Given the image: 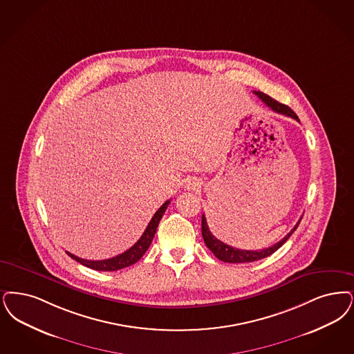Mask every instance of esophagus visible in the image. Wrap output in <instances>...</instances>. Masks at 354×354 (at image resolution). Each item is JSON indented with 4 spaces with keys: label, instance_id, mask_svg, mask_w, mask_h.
I'll return each mask as SVG.
<instances>
[{
    "label": "esophagus",
    "instance_id": "esophagus-1",
    "mask_svg": "<svg viewBox=\"0 0 354 354\" xmlns=\"http://www.w3.org/2000/svg\"><path fill=\"white\" fill-rule=\"evenodd\" d=\"M198 187V180H188V183H187V188L188 189H196Z\"/></svg>",
    "mask_w": 354,
    "mask_h": 354
}]
</instances>
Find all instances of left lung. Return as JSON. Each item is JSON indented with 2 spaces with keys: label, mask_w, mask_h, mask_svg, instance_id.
Masks as SVG:
<instances>
[{
  "label": "left lung",
  "mask_w": 354,
  "mask_h": 354,
  "mask_svg": "<svg viewBox=\"0 0 354 354\" xmlns=\"http://www.w3.org/2000/svg\"><path fill=\"white\" fill-rule=\"evenodd\" d=\"M254 93L269 106L270 109H272L274 112L284 114V115H288V117H292V118H295L297 121H299L297 114L294 113V112L291 111V108H288L287 105H284V104H281V102L271 99L270 96L265 95L263 92L254 91ZM299 223H300V220L297 221V225L294 227V229H292L284 239H282L279 242H277V243H274L272 246L266 248V249H261V250H241V249H236V248L229 246L227 243H224L223 241L217 240V239L213 236L212 233H211L209 227H208V224H207V218H205L204 214H203V217H201V234H203V239H204V242H205L207 248H208V249L212 252L213 254L216 255L220 261L227 262V263H248V262H254V261L263 259V258L269 257V255L272 254V253H275V252L282 246L283 243L290 239V236L294 233V230L297 229Z\"/></svg>",
  "instance_id": "8db88e82"
}]
</instances>
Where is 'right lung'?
Here are the masks:
<instances>
[{
  "mask_svg": "<svg viewBox=\"0 0 354 354\" xmlns=\"http://www.w3.org/2000/svg\"><path fill=\"white\" fill-rule=\"evenodd\" d=\"M169 204H170V200H167V201L156 211V214H154L153 218H151V221L149 223V225L145 229L141 239L137 241L130 249H127V252H124L122 254L115 255L113 258L102 259V261H89V259L79 258V257L71 254V253H68V252H66V253L70 255L72 259H75L76 262L82 263L83 266H86V268H89V269L99 270V271H117V270L127 268V266H130V265L138 262V261L141 259L142 255L145 254L146 250L149 249L151 241L154 239V234H156L158 224H159L162 216L166 212Z\"/></svg>",
  "mask_w": 354,
  "mask_h": 354,
  "instance_id": "right-lung-1",
  "label": "right lung"
}]
</instances>
